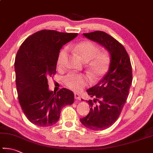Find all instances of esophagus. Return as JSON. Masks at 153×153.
Here are the masks:
<instances>
[{"label": "esophagus", "mask_w": 153, "mask_h": 153, "mask_svg": "<svg viewBox=\"0 0 153 153\" xmlns=\"http://www.w3.org/2000/svg\"><path fill=\"white\" fill-rule=\"evenodd\" d=\"M74 96H75V99L77 100H81V98H80L79 94H78L77 93H75L74 94Z\"/></svg>", "instance_id": "obj_1"}]
</instances>
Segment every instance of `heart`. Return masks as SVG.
<instances>
[{
	"label": "heart",
	"mask_w": 153,
	"mask_h": 153,
	"mask_svg": "<svg viewBox=\"0 0 153 153\" xmlns=\"http://www.w3.org/2000/svg\"><path fill=\"white\" fill-rule=\"evenodd\" d=\"M73 49L85 62H88V71L93 80L100 79L109 69L110 58L107 53H100V49L90 41H84L73 47ZM68 50L63 49L57 58V65L62 66L67 56ZM65 85L71 90L79 91L89 84L87 76L76 74H69L63 77Z\"/></svg>",
	"instance_id": "heart-1"
}]
</instances>
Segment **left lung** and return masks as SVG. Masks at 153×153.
<instances>
[{
  "instance_id": "obj_1",
  "label": "left lung",
  "mask_w": 153,
  "mask_h": 153,
  "mask_svg": "<svg viewBox=\"0 0 153 153\" xmlns=\"http://www.w3.org/2000/svg\"><path fill=\"white\" fill-rule=\"evenodd\" d=\"M83 35L104 47L110 55L107 74L96 85L86 90L94 99L87 100L90 112L80 119L88 128L102 130L117 120L126 103L132 82L131 63L123 45L106 33L96 30Z\"/></svg>"
}]
</instances>
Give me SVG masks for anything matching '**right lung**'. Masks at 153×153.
I'll use <instances>...</instances> for the list:
<instances>
[{
	"label": "right lung",
	"mask_w": 153,
	"mask_h": 153,
	"mask_svg": "<svg viewBox=\"0 0 153 153\" xmlns=\"http://www.w3.org/2000/svg\"><path fill=\"white\" fill-rule=\"evenodd\" d=\"M77 36L42 30L27 38L17 51L15 70L19 104L28 120L37 126L56 124L62 108L74 103L73 91L62 88L53 94L48 78L56 73L59 50Z\"/></svg>",
	"instance_id": "add662e5"
}]
</instances>
